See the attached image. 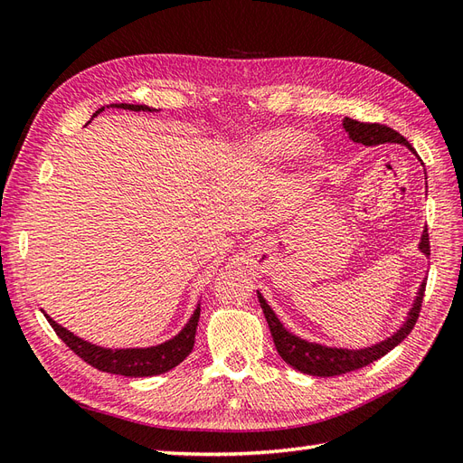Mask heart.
<instances>
[{
  "label": "heart",
  "mask_w": 463,
  "mask_h": 463,
  "mask_svg": "<svg viewBox=\"0 0 463 463\" xmlns=\"http://www.w3.org/2000/svg\"><path fill=\"white\" fill-rule=\"evenodd\" d=\"M303 133L298 128H289V127H274V128H266L260 130V133H254L252 137H248L246 145L248 150H250L254 156L266 162H279L293 156L295 152H299L301 156L311 162L317 160L318 156V146L315 142H305L303 145Z\"/></svg>",
  "instance_id": "heart-1"
}]
</instances>
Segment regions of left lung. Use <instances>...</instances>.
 Wrapping results in <instances>:
<instances>
[{
	"label": "left lung",
	"instance_id": "1",
	"mask_svg": "<svg viewBox=\"0 0 463 463\" xmlns=\"http://www.w3.org/2000/svg\"><path fill=\"white\" fill-rule=\"evenodd\" d=\"M342 125H345V130L348 133L352 142H358V145H364V146H375V145H387V142H397V145L407 146L414 154V156L419 158V154L414 152V148L409 145L407 138L401 137L397 130H393L391 127L379 125V123H362V121H355V118H350V117H345ZM424 180H426V177H424ZM419 250L424 256H430L429 231H426V229L422 231ZM424 288H426V278L420 283L419 293H417V298H414V303L407 313L405 323H402L393 335L387 336L385 340L375 342V345H372V346L355 348V350L325 346V345H318V342H311V340H305L298 335H293L291 330L283 326V323L279 321L278 315L268 305V301L264 299V295L260 291H258V301H260V307H262L268 326L271 330V336H274V345L278 348V354L283 358V362L289 364L291 367H295V370L303 372V373L318 375V377H333V375L348 373V372H354V370H360V367H364V365L373 364L375 360L382 358V355H385L387 352L393 350L399 345V342L405 340L411 335V330H412L414 323H417V318H419L422 298H424Z\"/></svg>",
	"mask_w": 463,
	"mask_h": 463
}]
</instances>
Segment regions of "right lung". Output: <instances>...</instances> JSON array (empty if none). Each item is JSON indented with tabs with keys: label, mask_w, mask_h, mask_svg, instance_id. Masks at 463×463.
<instances>
[{
	"label": "right lung",
	"mask_w": 463,
	"mask_h": 463,
	"mask_svg": "<svg viewBox=\"0 0 463 463\" xmlns=\"http://www.w3.org/2000/svg\"><path fill=\"white\" fill-rule=\"evenodd\" d=\"M108 108L128 109V111H148V113L158 111V109L148 108V105H135V103H111ZM103 109L105 108L98 109L93 113V117H98ZM199 313H201V305L197 303L194 315L189 317V321L185 323V326L180 330V333H177L174 338L162 342V345L148 346V348H105V346L91 345V342L76 336L62 325H58L54 318H51L46 313L44 317L54 328V333L66 342V346L70 350H74L80 358L88 362L90 365L115 375L150 377V375H160V373L170 372L172 367L182 364L189 355V352L194 350Z\"/></svg>",
	"instance_id": "1"
}]
</instances>
